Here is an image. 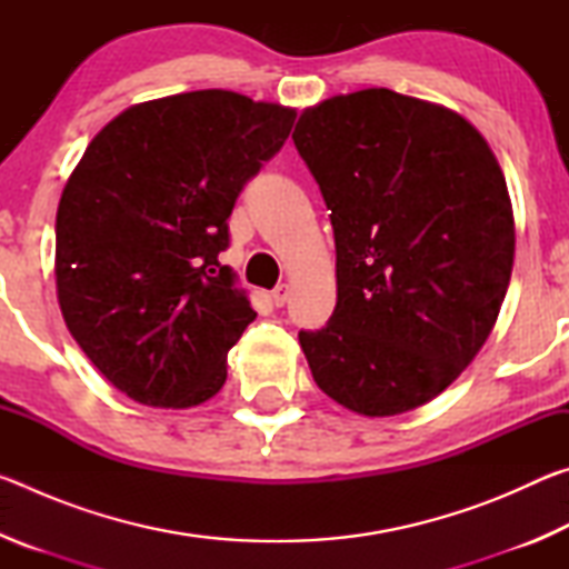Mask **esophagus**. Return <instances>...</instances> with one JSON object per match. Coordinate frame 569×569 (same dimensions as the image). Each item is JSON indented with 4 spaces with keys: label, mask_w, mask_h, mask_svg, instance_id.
Listing matches in <instances>:
<instances>
[{
    "label": "esophagus",
    "mask_w": 569,
    "mask_h": 569,
    "mask_svg": "<svg viewBox=\"0 0 569 569\" xmlns=\"http://www.w3.org/2000/svg\"><path fill=\"white\" fill-rule=\"evenodd\" d=\"M288 296H291V286L288 283H281V286H276L273 288V293H271V301L281 308V306H286L288 303Z\"/></svg>",
    "instance_id": "1"
}]
</instances>
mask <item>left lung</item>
<instances>
[{
  "label": "left lung",
  "mask_w": 569,
  "mask_h": 569,
  "mask_svg": "<svg viewBox=\"0 0 569 569\" xmlns=\"http://www.w3.org/2000/svg\"><path fill=\"white\" fill-rule=\"evenodd\" d=\"M293 142L336 240L331 319L298 331L313 381L363 417L417 409L467 369L502 308V168L461 114L387 88L303 110Z\"/></svg>",
  "instance_id": "8db88e82"
}]
</instances>
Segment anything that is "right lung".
Here are the masks:
<instances>
[{
  "mask_svg": "<svg viewBox=\"0 0 569 569\" xmlns=\"http://www.w3.org/2000/svg\"><path fill=\"white\" fill-rule=\"evenodd\" d=\"M296 110L228 90L132 104L94 134L57 208L67 329L114 389L186 409L226 383L256 311L220 263L246 182L283 148Z\"/></svg>",
  "mask_w": 569,
  "mask_h": 569,
  "instance_id": "add662e5",
  "label": "right lung"
}]
</instances>
